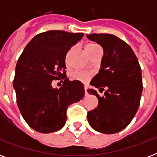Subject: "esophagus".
I'll list each match as a JSON object with an SVG mask.
<instances>
[{"label":"esophagus","mask_w":157,"mask_h":157,"mask_svg":"<svg viewBox=\"0 0 157 157\" xmlns=\"http://www.w3.org/2000/svg\"><path fill=\"white\" fill-rule=\"evenodd\" d=\"M85 95L87 96L88 95V92H87V88L85 86Z\"/></svg>","instance_id":"34e87169"}]
</instances>
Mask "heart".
Listing matches in <instances>:
<instances>
[{"label": "heart", "instance_id": "1", "mask_svg": "<svg viewBox=\"0 0 157 157\" xmlns=\"http://www.w3.org/2000/svg\"><path fill=\"white\" fill-rule=\"evenodd\" d=\"M98 47L96 45H94V44H89V45H86V50H93V49H95V48ZM90 73H88V72H74L72 74V77L75 80H77V81H80L81 82H86L87 81H89V79L90 78Z\"/></svg>", "mask_w": 157, "mask_h": 157}]
</instances>
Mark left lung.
I'll use <instances>...</instances> for the list:
<instances>
[{"label": "left lung", "instance_id": "obj_1", "mask_svg": "<svg viewBox=\"0 0 157 157\" xmlns=\"http://www.w3.org/2000/svg\"><path fill=\"white\" fill-rule=\"evenodd\" d=\"M86 37L103 50L101 67L90 85L106 91L100 97L94 89L87 92L98 98L97 108L87 114L89 124L103 134H116L131 122L139 109L142 71L136 55L128 44L112 34H90Z\"/></svg>", "mask_w": 157, "mask_h": 157}]
</instances>
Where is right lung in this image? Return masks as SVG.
<instances>
[{
    "instance_id": "obj_1",
    "label": "right lung",
    "mask_w": 157,
    "mask_h": 157,
    "mask_svg": "<svg viewBox=\"0 0 157 157\" xmlns=\"http://www.w3.org/2000/svg\"><path fill=\"white\" fill-rule=\"evenodd\" d=\"M83 33L51 30L38 34L26 45L18 60L13 86L23 119L36 131H58L67 121V109L85 95L84 85L65 79L59 89L52 81L65 77L67 53Z\"/></svg>"
}]
</instances>
